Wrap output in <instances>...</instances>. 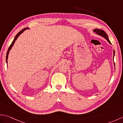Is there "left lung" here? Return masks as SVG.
<instances>
[{
	"label": "left lung",
	"instance_id": "8db88e82",
	"mask_svg": "<svg viewBox=\"0 0 123 123\" xmlns=\"http://www.w3.org/2000/svg\"><path fill=\"white\" fill-rule=\"evenodd\" d=\"M93 32H95L97 34H98L99 35L103 36V37L105 38L106 40L107 41L109 44H111L110 41H109L108 37V35H107L106 33L105 32V31H104L103 30H98V29H94L93 30ZM114 55H115V51L114 50ZM113 60H114V57H113ZM114 64V66H115V63Z\"/></svg>",
	"mask_w": 123,
	"mask_h": 123
}]
</instances>
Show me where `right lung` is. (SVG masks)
Here are the masks:
<instances>
[{
  "instance_id": "right-lung-1",
  "label": "right lung",
  "mask_w": 123,
  "mask_h": 123,
  "mask_svg": "<svg viewBox=\"0 0 123 123\" xmlns=\"http://www.w3.org/2000/svg\"><path fill=\"white\" fill-rule=\"evenodd\" d=\"M27 29H29V28H24V29H23L22 30L20 31L19 33H18L15 36V38H14V40H13V41H12V44H10V45L9 46L8 49V51H7V54H6V62H7V63L8 56V54H9V51L10 50V49H12V46L14 45V43H15V41L17 40V38L18 37V36H19L20 34H22V33H23V32H24V31H25L26 30H27Z\"/></svg>"
}]
</instances>
